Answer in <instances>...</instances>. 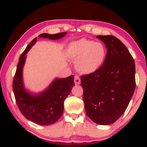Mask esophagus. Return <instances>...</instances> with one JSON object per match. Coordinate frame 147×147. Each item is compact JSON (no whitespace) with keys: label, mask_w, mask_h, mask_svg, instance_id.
Segmentation results:
<instances>
[{"label":"esophagus","mask_w":147,"mask_h":147,"mask_svg":"<svg viewBox=\"0 0 147 147\" xmlns=\"http://www.w3.org/2000/svg\"><path fill=\"white\" fill-rule=\"evenodd\" d=\"M74 83H75L76 85H79V84H80V83H81L80 78V77L77 75L74 76Z\"/></svg>","instance_id":"1"}]
</instances>
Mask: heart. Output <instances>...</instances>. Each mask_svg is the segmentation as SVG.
I'll return each instance as SVG.
<instances>
[{
    "mask_svg": "<svg viewBox=\"0 0 147 147\" xmlns=\"http://www.w3.org/2000/svg\"><path fill=\"white\" fill-rule=\"evenodd\" d=\"M67 56L76 60V70L84 74L97 71L102 65L106 56V49L102 43L83 38L72 41L66 50Z\"/></svg>",
    "mask_w": 147,
    "mask_h": 147,
    "instance_id": "b5f03b06",
    "label": "heart"
}]
</instances>
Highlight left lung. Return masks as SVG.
<instances>
[{"instance_id": "left-lung-1", "label": "left lung", "mask_w": 147, "mask_h": 147, "mask_svg": "<svg viewBox=\"0 0 147 147\" xmlns=\"http://www.w3.org/2000/svg\"><path fill=\"white\" fill-rule=\"evenodd\" d=\"M107 49L97 71L81 76L86 114L100 125L112 124L127 108L136 88L135 62L125 45L113 36H98Z\"/></svg>"}]
</instances>
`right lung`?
I'll use <instances>...</instances> for the list:
<instances>
[{
	"label": "right lung",
	"instance_id": "add662e5",
	"mask_svg": "<svg viewBox=\"0 0 147 147\" xmlns=\"http://www.w3.org/2000/svg\"><path fill=\"white\" fill-rule=\"evenodd\" d=\"M66 34L67 32L41 34L39 37L57 40ZM36 40L37 38L34 39L20 56L13 81V91L20 111L28 120L40 125H50L56 123L63 114L64 100L74 86V75L56 78L44 91L39 93H32L26 89L23 82V67L26 54Z\"/></svg>",
	"mask_w": 147,
	"mask_h": 147
}]
</instances>
